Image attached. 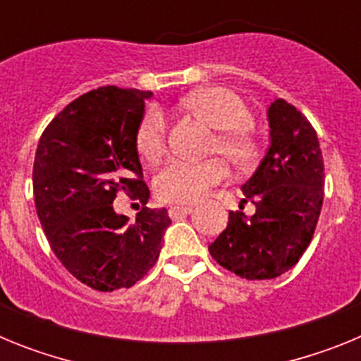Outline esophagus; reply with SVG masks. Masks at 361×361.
Returning <instances> with one entry per match:
<instances>
[{
  "mask_svg": "<svg viewBox=\"0 0 361 361\" xmlns=\"http://www.w3.org/2000/svg\"><path fill=\"white\" fill-rule=\"evenodd\" d=\"M191 212H193V206H171V208L168 209V213H170L171 219H177V216H184V215H190Z\"/></svg>",
  "mask_w": 361,
  "mask_h": 361,
  "instance_id": "esophagus-1",
  "label": "esophagus"
}]
</instances>
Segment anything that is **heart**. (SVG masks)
<instances>
[{"mask_svg": "<svg viewBox=\"0 0 361 361\" xmlns=\"http://www.w3.org/2000/svg\"><path fill=\"white\" fill-rule=\"evenodd\" d=\"M190 114L220 130L215 137L216 152L237 166L250 164L258 152V142L247 130L251 114L240 97L226 86H206L191 92L183 101ZM166 119L159 110H148L137 130V149L153 161L166 148ZM226 178V166L219 159L202 162L173 159L166 162L155 177V190L162 200L190 204L202 199L208 190Z\"/></svg>", "mask_w": 361, "mask_h": 361, "instance_id": "heart-1", "label": "heart"}]
</instances>
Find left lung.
<instances>
[{
	"mask_svg": "<svg viewBox=\"0 0 361 361\" xmlns=\"http://www.w3.org/2000/svg\"><path fill=\"white\" fill-rule=\"evenodd\" d=\"M269 146L242 184L251 216L229 212L228 228L209 245L222 267L247 280L276 279L307 250L324 204V157L314 128L293 104L267 108Z\"/></svg>",
	"mask_w": 361,
	"mask_h": 361,
	"instance_id": "8db88e82",
	"label": "left lung"
}]
</instances>
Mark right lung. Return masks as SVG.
<instances>
[{
    "instance_id": "add662e5",
    "label": "right lung",
    "mask_w": 361,
    "mask_h": 361,
    "mask_svg": "<svg viewBox=\"0 0 361 361\" xmlns=\"http://www.w3.org/2000/svg\"><path fill=\"white\" fill-rule=\"evenodd\" d=\"M152 92L103 86L81 95L44 128L34 159V199L59 262L97 291L132 288L155 266L171 224L142 208L135 224L114 209L117 191L148 202L137 130Z\"/></svg>"
}]
</instances>
